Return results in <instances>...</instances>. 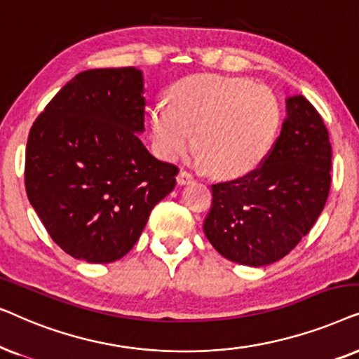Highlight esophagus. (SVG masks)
I'll return each mask as SVG.
<instances>
[{
	"instance_id": "obj_1",
	"label": "esophagus",
	"mask_w": 359,
	"mask_h": 359,
	"mask_svg": "<svg viewBox=\"0 0 359 359\" xmlns=\"http://www.w3.org/2000/svg\"><path fill=\"white\" fill-rule=\"evenodd\" d=\"M177 182H179L180 185L194 182V175L190 174V172H187V170H180L179 175H177Z\"/></svg>"
}]
</instances>
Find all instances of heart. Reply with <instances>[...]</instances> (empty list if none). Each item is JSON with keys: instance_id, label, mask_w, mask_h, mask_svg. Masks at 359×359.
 Masks as SVG:
<instances>
[{"instance_id": "b5f03b06", "label": "heart", "mask_w": 359, "mask_h": 359, "mask_svg": "<svg viewBox=\"0 0 359 359\" xmlns=\"http://www.w3.org/2000/svg\"><path fill=\"white\" fill-rule=\"evenodd\" d=\"M280 126L276 95L250 79L192 75L174 85L170 104L159 102L151 113L152 141L167 161L194 141L198 159L223 175L256 167L274 146Z\"/></svg>"}]
</instances>
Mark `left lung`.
<instances>
[{
	"label": "left lung",
	"instance_id": "1",
	"mask_svg": "<svg viewBox=\"0 0 359 359\" xmlns=\"http://www.w3.org/2000/svg\"><path fill=\"white\" fill-rule=\"evenodd\" d=\"M287 118L255 170L212 185L203 231L219 255L259 267L283 259L322 213L332 184V144L322 116L302 95L285 100Z\"/></svg>",
	"mask_w": 359,
	"mask_h": 359
}]
</instances>
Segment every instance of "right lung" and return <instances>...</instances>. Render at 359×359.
<instances>
[{"label": "right lung", "instance_id": "1", "mask_svg": "<svg viewBox=\"0 0 359 359\" xmlns=\"http://www.w3.org/2000/svg\"><path fill=\"white\" fill-rule=\"evenodd\" d=\"M142 72H80L32 124L27 198L52 240L75 259L113 262L140 240L175 187L177 165L156 159L144 131Z\"/></svg>", "mask_w": 359, "mask_h": 359}]
</instances>
